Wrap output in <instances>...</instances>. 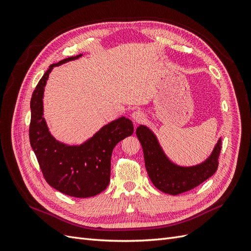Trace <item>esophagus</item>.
Segmentation results:
<instances>
[{"instance_id":"esophagus-1","label":"esophagus","mask_w":251,"mask_h":251,"mask_svg":"<svg viewBox=\"0 0 251 251\" xmlns=\"http://www.w3.org/2000/svg\"><path fill=\"white\" fill-rule=\"evenodd\" d=\"M132 118L135 123H142V121L146 119V115H144V113L142 111L137 110L132 113Z\"/></svg>"}]
</instances>
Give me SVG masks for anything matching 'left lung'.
I'll list each match as a JSON object with an SVG mask.
<instances>
[{"instance_id":"8db88e82","label":"left lung","mask_w":251,"mask_h":251,"mask_svg":"<svg viewBox=\"0 0 251 251\" xmlns=\"http://www.w3.org/2000/svg\"><path fill=\"white\" fill-rule=\"evenodd\" d=\"M136 135L141 143L144 163L153 184L165 194L179 195L200 185L216 173L221 151V139L206 161L192 168H181L173 164L159 147L155 135L147 126H139Z\"/></svg>"}]
</instances>
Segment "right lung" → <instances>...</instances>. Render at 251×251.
<instances>
[{"instance_id":"right-lung-1","label":"right lung","mask_w":251,"mask_h":251,"mask_svg":"<svg viewBox=\"0 0 251 251\" xmlns=\"http://www.w3.org/2000/svg\"><path fill=\"white\" fill-rule=\"evenodd\" d=\"M81 54L51 65L32 93L29 139L47 183L58 192L76 198H89L104 191L110 182L111 156L116 144L134 132L132 121L120 117L104 126L79 147L56 141L43 117L44 87L53 67L77 59Z\"/></svg>"}]
</instances>
